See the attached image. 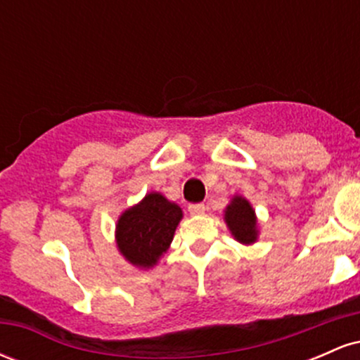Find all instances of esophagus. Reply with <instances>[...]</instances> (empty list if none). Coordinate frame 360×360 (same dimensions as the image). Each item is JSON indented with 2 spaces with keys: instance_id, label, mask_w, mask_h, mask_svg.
I'll list each match as a JSON object with an SVG mask.
<instances>
[{
  "instance_id": "1",
  "label": "esophagus",
  "mask_w": 360,
  "mask_h": 360,
  "mask_svg": "<svg viewBox=\"0 0 360 360\" xmlns=\"http://www.w3.org/2000/svg\"><path fill=\"white\" fill-rule=\"evenodd\" d=\"M206 206L203 203H191L188 206V212L191 214H203Z\"/></svg>"
}]
</instances>
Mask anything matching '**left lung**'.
<instances>
[{"instance_id":"left-lung-1","label":"left lung","mask_w":360,"mask_h":360,"mask_svg":"<svg viewBox=\"0 0 360 360\" xmlns=\"http://www.w3.org/2000/svg\"><path fill=\"white\" fill-rule=\"evenodd\" d=\"M225 223L235 240L245 243V245H250L257 240V218H255L254 208L245 198H232L230 205L225 208Z\"/></svg>"}]
</instances>
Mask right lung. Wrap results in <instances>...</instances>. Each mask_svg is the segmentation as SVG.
I'll use <instances>...</instances> for the list:
<instances>
[{
    "label": "right lung",
    "instance_id": "1",
    "mask_svg": "<svg viewBox=\"0 0 360 360\" xmlns=\"http://www.w3.org/2000/svg\"><path fill=\"white\" fill-rule=\"evenodd\" d=\"M183 210L160 193L146 194L139 205L120 214L117 247L131 266L150 269L166 254Z\"/></svg>",
    "mask_w": 360,
    "mask_h": 360
}]
</instances>
